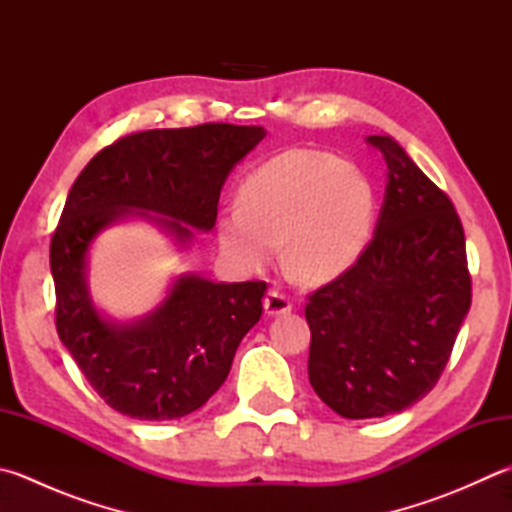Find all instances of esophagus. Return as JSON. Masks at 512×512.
I'll use <instances>...</instances> for the list:
<instances>
[{"mask_svg":"<svg viewBox=\"0 0 512 512\" xmlns=\"http://www.w3.org/2000/svg\"><path fill=\"white\" fill-rule=\"evenodd\" d=\"M263 307L267 316H281V314L292 312V301H289L283 292H278V289H269L263 301Z\"/></svg>","mask_w":512,"mask_h":512,"instance_id":"obj_1","label":"esophagus"}]
</instances>
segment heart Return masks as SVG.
Segmentation results:
<instances>
[{"label": "heart", "mask_w": 512, "mask_h": 512, "mask_svg": "<svg viewBox=\"0 0 512 512\" xmlns=\"http://www.w3.org/2000/svg\"><path fill=\"white\" fill-rule=\"evenodd\" d=\"M374 218V187L359 167L327 151L287 149L243 180L238 207L216 220V243L243 272L265 269L283 243L289 276L325 285L361 258Z\"/></svg>", "instance_id": "obj_1"}]
</instances>
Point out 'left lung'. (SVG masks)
Returning a JSON list of instances; mask_svg holds the SVG:
<instances>
[{
    "label": "left lung",
    "instance_id": "obj_1",
    "mask_svg": "<svg viewBox=\"0 0 512 512\" xmlns=\"http://www.w3.org/2000/svg\"><path fill=\"white\" fill-rule=\"evenodd\" d=\"M370 245L305 307L310 383L345 419L385 417L435 388L470 310L464 227L450 198L390 136Z\"/></svg>",
    "mask_w": 512,
    "mask_h": 512
}]
</instances>
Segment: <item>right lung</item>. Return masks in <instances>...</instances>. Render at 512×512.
Masks as SVG:
<instances>
[{
    "mask_svg": "<svg viewBox=\"0 0 512 512\" xmlns=\"http://www.w3.org/2000/svg\"><path fill=\"white\" fill-rule=\"evenodd\" d=\"M267 136L263 127L200 124L131 133L77 176L51 240L55 323L93 390L127 417L180 419L225 383L243 336L263 314V281L173 278L149 314L115 321L95 305L89 254L104 229L144 220L180 252L211 231L234 167Z\"/></svg>",
    "mask_w": 512,
    "mask_h": 512,
    "instance_id": "1",
    "label": "right lung"
}]
</instances>
